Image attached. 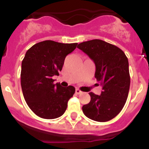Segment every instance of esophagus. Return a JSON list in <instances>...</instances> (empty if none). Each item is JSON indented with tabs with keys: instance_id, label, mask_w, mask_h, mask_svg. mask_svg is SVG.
<instances>
[{
	"instance_id": "34e87169",
	"label": "esophagus",
	"mask_w": 149,
	"mask_h": 149,
	"mask_svg": "<svg viewBox=\"0 0 149 149\" xmlns=\"http://www.w3.org/2000/svg\"><path fill=\"white\" fill-rule=\"evenodd\" d=\"M81 93H82V92H81V91L80 90V89H75V93H76V94H77V95L81 94Z\"/></svg>"
}]
</instances>
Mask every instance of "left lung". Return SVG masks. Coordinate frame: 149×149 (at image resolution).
<instances>
[{"label":"left lung","instance_id":"8db88e82","mask_svg":"<svg viewBox=\"0 0 149 149\" xmlns=\"http://www.w3.org/2000/svg\"><path fill=\"white\" fill-rule=\"evenodd\" d=\"M77 48L93 60L95 77L102 85L98 95L89 93V103L82 107L84 115L96 122H107L116 116L125 104L130 88L127 56L116 45L101 39L81 42Z\"/></svg>","mask_w":149,"mask_h":149}]
</instances>
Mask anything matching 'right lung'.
Segmentation results:
<instances>
[{
    "label": "right lung",
    "instance_id": "add662e5",
    "mask_svg": "<svg viewBox=\"0 0 149 149\" xmlns=\"http://www.w3.org/2000/svg\"><path fill=\"white\" fill-rule=\"evenodd\" d=\"M77 45L45 40L35 44L26 52L22 63L21 85L27 105L38 116L52 119L65 113L75 88L54 84L52 77L58 75L65 56Z\"/></svg>",
    "mask_w": 149,
    "mask_h": 149
}]
</instances>
